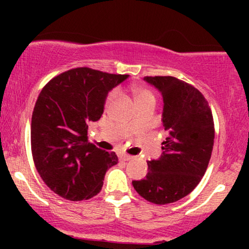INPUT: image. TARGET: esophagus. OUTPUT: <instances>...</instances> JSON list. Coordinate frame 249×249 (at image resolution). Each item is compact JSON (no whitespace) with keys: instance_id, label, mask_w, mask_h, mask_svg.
I'll return each instance as SVG.
<instances>
[{"instance_id":"obj_1","label":"esophagus","mask_w":249,"mask_h":249,"mask_svg":"<svg viewBox=\"0 0 249 249\" xmlns=\"http://www.w3.org/2000/svg\"><path fill=\"white\" fill-rule=\"evenodd\" d=\"M119 159L122 161H128L132 159V156H128V154H119Z\"/></svg>"}]
</instances>
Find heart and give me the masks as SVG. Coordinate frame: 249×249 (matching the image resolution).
Returning a JSON list of instances; mask_svg holds the SVG:
<instances>
[{
    "mask_svg": "<svg viewBox=\"0 0 249 249\" xmlns=\"http://www.w3.org/2000/svg\"><path fill=\"white\" fill-rule=\"evenodd\" d=\"M133 93H134V99H136V103L141 102V101H145V99H154L152 93H151L148 90H145V89H136ZM116 95H117L116 91H112V92H111L107 97V103H110L111 101H112V99L116 97Z\"/></svg>",
    "mask_w": 249,
    "mask_h": 249,
    "instance_id": "heart-1",
    "label": "heart"
}]
</instances>
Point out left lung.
<instances>
[{"label":"left lung","mask_w":249,"mask_h":249,"mask_svg":"<svg viewBox=\"0 0 249 249\" xmlns=\"http://www.w3.org/2000/svg\"><path fill=\"white\" fill-rule=\"evenodd\" d=\"M162 97V126L168 132L158 159L147 161L144 179L133 180L139 196L157 205L190 194L206 172L214 144V123L198 89L171 76L144 77Z\"/></svg>","instance_id":"left-lung-1"}]
</instances>
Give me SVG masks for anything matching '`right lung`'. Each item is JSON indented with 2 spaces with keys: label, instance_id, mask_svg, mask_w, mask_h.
<instances>
[{
  "label": "right lung",
  "instance_id": "1",
  "mask_svg": "<svg viewBox=\"0 0 249 249\" xmlns=\"http://www.w3.org/2000/svg\"><path fill=\"white\" fill-rule=\"evenodd\" d=\"M128 75L76 68L42 89L31 118V152L51 191L79 201L101 192L105 173L118 162L88 141V127L104 112L107 93Z\"/></svg>",
  "mask_w": 249,
  "mask_h": 249
}]
</instances>
